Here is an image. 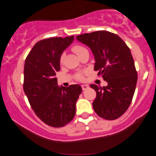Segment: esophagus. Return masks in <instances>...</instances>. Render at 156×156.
Wrapping results in <instances>:
<instances>
[{"instance_id": "34e87169", "label": "esophagus", "mask_w": 156, "mask_h": 156, "mask_svg": "<svg viewBox=\"0 0 156 156\" xmlns=\"http://www.w3.org/2000/svg\"><path fill=\"white\" fill-rule=\"evenodd\" d=\"M81 87L83 90H86V89L89 88V85H87V84H83V85L81 86Z\"/></svg>"}]
</instances>
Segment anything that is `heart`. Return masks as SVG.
Here are the masks:
<instances>
[{
  "mask_svg": "<svg viewBox=\"0 0 156 156\" xmlns=\"http://www.w3.org/2000/svg\"><path fill=\"white\" fill-rule=\"evenodd\" d=\"M72 50H73V51L76 53V54L78 55V56H79L80 55H81L82 53H83L84 52L87 51V50L85 48L83 47V46H80V45H74L72 48ZM63 59H64V55H62V56H61V58H60L61 63L63 62ZM76 78H78V79H82V76L80 74H78L76 76Z\"/></svg>",
  "mask_w": 156,
  "mask_h": 156,
  "instance_id": "1",
  "label": "heart"
}]
</instances>
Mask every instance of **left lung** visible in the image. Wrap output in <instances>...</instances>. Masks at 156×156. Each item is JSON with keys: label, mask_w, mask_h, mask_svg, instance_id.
<instances>
[{"label": "left lung", "mask_w": 156, "mask_h": 156, "mask_svg": "<svg viewBox=\"0 0 156 156\" xmlns=\"http://www.w3.org/2000/svg\"><path fill=\"white\" fill-rule=\"evenodd\" d=\"M76 39L90 48L94 70L108 83L96 91L92 105L99 117L112 120L121 117L131 103L137 83V73L129 48L119 36L106 31L78 35Z\"/></svg>", "instance_id": "left-lung-1"}]
</instances>
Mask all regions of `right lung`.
I'll use <instances>...</instances> for the list:
<instances>
[{"mask_svg":"<svg viewBox=\"0 0 156 156\" xmlns=\"http://www.w3.org/2000/svg\"><path fill=\"white\" fill-rule=\"evenodd\" d=\"M74 36L52 37L37 42L24 66L23 89L31 108L45 124L63 127L76 114V103L82 92L78 84L59 87L55 72L60 70V58Z\"/></svg>","mask_w":156,"mask_h":156,"instance_id":"add662e5","label":"right lung"}]
</instances>
